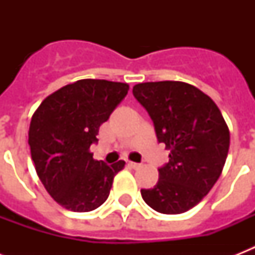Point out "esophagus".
Returning a JSON list of instances; mask_svg holds the SVG:
<instances>
[{"instance_id": "obj_1", "label": "esophagus", "mask_w": 255, "mask_h": 255, "mask_svg": "<svg viewBox=\"0 0 255 255\" xmlns=\"http://www.w3.org/2000/svg\"><path fill=\"white\" fill-rule=\"evenodd\" d=\"M128 167L132 168V169H137V168H140V164L133 163V161H128Z\"/></svg>"}]
</instances>
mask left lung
Here are the masks:
<instances>
[{
	"instance_id": "1",
	"label": "left lung",
	"mask_w": 255,
	"mask_h": 255,
	"mask_svg": "<svg viewBox=\"0 0 255 255\" xmlns=\"http://www.w3.org/2000/svg\"><path fill=\"white\" fill-rule=\"evenodd\" d=\"M132 94L153 122L157 141L170 151L157 184L141 189V197L159 213H184L220 177L229 151L228 126L213 100L184 82L139 83Z\"/></svg>"
}]
</instances>
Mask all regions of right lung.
Here are the masks:
<instances>
[{"label":"right lung","instance_id":"right-lung-1","mask_svg":"<svg viewBox=\"0 0 255 255\" xmlns=\"http://www.w3.org/2000/svg\"><path fill=\"white\" fill-rule=\"evenodd\" d=\"M129 86L82 79L47 96L34 112L29 145L38 177L63 208L91 212L108 198L124 161L107 165L94 160L99 127L126 98Z\"/></svg>","mask_w":255,"mask_h":255}]
</instances>
